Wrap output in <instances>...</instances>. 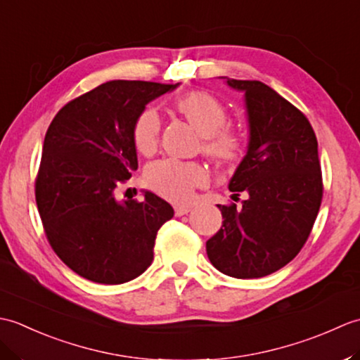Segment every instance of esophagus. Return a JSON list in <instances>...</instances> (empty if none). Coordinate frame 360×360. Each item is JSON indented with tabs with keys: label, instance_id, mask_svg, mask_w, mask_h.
<instances>
[{
	"label": "esophagus",
	"instance_id": "obj_1",
	"mask_svg": "<svg viewBox=\"0 0 360 360\" xmlns=\"http://www.w3.org/2000/svg\"><path fill=\"white\" fill-rule=\"evenodd\" d=\"M192 210V205H174V215L176 217H182V215H187V213Z\"/></svg>",
	"mask_w": 360,
	"mask_h": 360
}]
</instances>
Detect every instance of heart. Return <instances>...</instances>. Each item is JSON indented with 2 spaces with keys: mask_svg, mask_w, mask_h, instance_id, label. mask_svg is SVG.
<instances>
[{
  "mask_svg": "<svg viewBox=\"0 0 360 360\" xmlns=\"http://www.w3.org/2000/svg\"><path fill=\"white\" fill-rule=\"evenodd\" d=\"M178 108L198 133L204 137L202 150L219 164H231L240 158L241 139L233 129L224 128L227 112L215 96L192 91L176 102ZM160 136V117L155 108H145L136 119L133 141L143 156L156 151ZM209 181L205 168L198 162L174 158L160 159L145 170V184L168 201L187 202L196 187Z\"/></svg>",
  "mask_w": 360,
  "mask_h": 360,
  "instance_id": "b5f03b06",
  "label": "heart"
}]
</instances>
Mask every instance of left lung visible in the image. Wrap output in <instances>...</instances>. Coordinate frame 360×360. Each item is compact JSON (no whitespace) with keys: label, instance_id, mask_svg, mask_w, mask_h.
I'll return each instance as SVG.
<instances>
[{"label":"left lung","instance_id":"obj_1","mask_svg":"<svg viewBox=\"0 0 360 360\" xmlns=\"http://www.w3.org/2000/svg\"><path fill=\"white\" fill-rule=\"evenodd\" d=\"M221 79L244 93L248 153L229 190L248 200L240 209L218 205L224 221L205 250L229 277L259 278L295 258L314 226L323 196L317 137L304 114L264 83Z\"/></svg>","mask_w":360,"mask_h":360}]
</instances>
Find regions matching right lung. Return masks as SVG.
Wrapping results in <instances>:
<instances>
[{
    "label": "right lung",
    "mask_w": 360,
    "mask_h": 360,
    "mask_svg": "<svg viewBox=\"0 0 360 360\" xmlns=\"http://www.w3.org/2000/svg\"><path fill=\"white\" fill-rule=\"evenodd\" d=\"M176 85L112 80L68 102L46 131L35 200L53 252L80 277L127 283L153 262L158 231L173 207L145 192L117 200L137 170L133 129L145 105Z\"/></svg>",
    "instance_id": "obj_1"
}]
</instances>
